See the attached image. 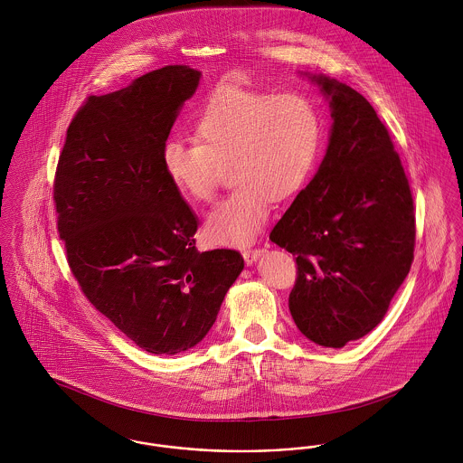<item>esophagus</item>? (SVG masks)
<instances>
[{
	"mask_svg": "<svg viewBox=\"0 0 463 463\" xmlns=\"http://www.w3.org/2000/svg\"><path fill=\"white\" fill-rule=\"evenodd\" d=\"M260 253H262V250H260V248H248V250H244V251H242L244 262L248 265L253 264V262L260 257Z\"/></svg>",
	"mask_w": 463,
	"mask_h": 463,
	"instance_id": "34e87169",
	"label": "esophagus"
}]
</instances>
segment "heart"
I'll return each instance as SVG.
<instances>
[{"instance_id": "obj_1", "label": "heart", "mask_w": 463, "mask_h": 463, "mask_svg": "<svg viewBox=\"0 0 463 463\" xmlns=\"http://www.w3.org/2000/svg\"><path fill=\"white\" fill-rule=\"evenodd\" d=\"M196 142L165 144L163 170L189 201L210 203L229 168L234 191L210 213L204 232L215 244H248L262 231L272 199L297 196L323 147V119L298 91L223 87L199 112Z\"/></svg>"}]
</instances>
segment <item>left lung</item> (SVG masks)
<instances>
[{"label": "left lung", "instance_id": "obj_1", "mask_svg": "<svg viewBox=\"0 0 463 463\" xmlns=\"http://www.w3.org/2000/svg\"><path fill=\"white\" fill-rule=\"evenodd\" d=\"M330 97V146L270 232L295 255L288 306L297 328L340 349L383 319L415 251V206L392 138L355 90L314 78Z\"/></svg>", "mask_w": 463, "mask_h": 463}]
</instances>
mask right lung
Masks as SVG:
<instances>
[{"mask_svg": "<svg viewBox=\"0 0 463 463\" xmlns=\"http://www.w3.org/2000/svg\"><path fill=\"white\" fill-rule=\"evenodd\" d=\"M201 72L166 66L90 95L67 128L53 201L67 264L90 304L151 354L194 347L244 267L229 248L198 251V219L161 153Z\"/></svg>", "mask_w": 463, "mask_h": 463, "instance_id": "1", "label": "right lung"}]
</instances>
